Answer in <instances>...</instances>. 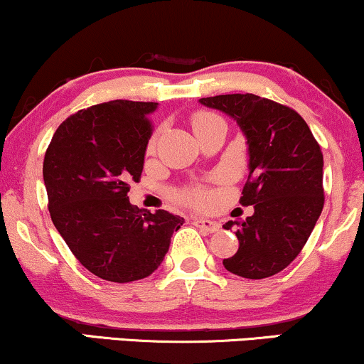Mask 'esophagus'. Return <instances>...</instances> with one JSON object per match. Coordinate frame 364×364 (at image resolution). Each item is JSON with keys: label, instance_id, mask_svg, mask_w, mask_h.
I'll list each match as a JSON object with an SVG mask.
<instances>
[{"label": "esophagus", "instance_id": "obj_1", "mask_svg": "<svg viewBox=\"0 0 364 364\" xmlns=\"http://www.w3.org/2000/svg\"><path fill=\"white\" fill-rule=\"evenodd\" d=\"M193 224L201 230L210 232V234H213V232H217L218 229H220V225H218L217 222L208 220V218H198V217H196V218H193Z\"/></svg>", "mask_w": 364, "mask_h": 364}]
</instances>
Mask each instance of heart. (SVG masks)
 Wrapping results in <instances>:
<instances>
[{"label": "heart", "mask_w": 364, "mask_h": 364, "mask_svg": "<svg viewBox=\"0 0 364 364\" xmlns=\"http://www.w3.org/2000/svg\"><path fill=\"white\" fill-rule=\"evenodd\" d=\"M213 120H218V117L213 115V113L198 112V113H195L193 118H191V124H193V129H196V127L205 125V124H208V122H213ZM181 196H183V200H186L188 203L195 205V207H207L208 201H210V193L205 186L190 188V190L185 191Z\"/></svg>", "instance_id": "b5f03b06"}]
</instances>
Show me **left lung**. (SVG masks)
<instances>
[{
    "instance_id": "1",
    "label": "left lung",
    "mask_w": 364,
    "mask_h": 364,
    "mask_svg": "<svg viewBox=\"0 0 364 364\" xmlns=\"http://www.w3.org/2000/svg\"><path fill=\"white\" fill-rule=\"evenodd\" d=\"M201 105L237 122L249 146V176L240 203L254 205L237 225L239 249L227 271L249 279L273 277L299 256L323 208V156L307 122L293 108L257 95H218Z\"/></svg>"
}]
</instances>
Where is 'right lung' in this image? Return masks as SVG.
Masks as SVG:
<instances>
[{
	"instance_id": "add662e5",
	"label": "right lung",
	"mask_w": 364,
	"mask_h": 364,
	"mask_svg": "<svg viewBox=\"0 0 364 364\" xmlns=\"http://www.w3.org/2000/svg\"><path fill=\"white\" fill-rule=\"evenodd\" d=\"M152 102L113 100L68 117L46 157L43 183L55 229L87 271L113 283L152 274L185 218L130 205L152 135Z\"/></svg>"
}]
</instances>
